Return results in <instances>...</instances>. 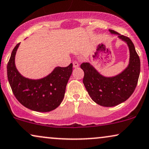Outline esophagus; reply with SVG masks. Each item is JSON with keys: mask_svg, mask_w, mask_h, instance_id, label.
<instances>
[{"mask_svg": "<svg viewBox=\"0 0 149 149\" xmlns=\"http://www.w3.org/2000/svg\"><path fill=\"white\" fill-rule=\"evenodd\" d=\"M79 66V64L77 61H74V62H73V68H78Z\"/></svg>", "mask_w": 149, "mask_h": 149, "instance_id": "obj_1", "label": "esophagus"}]
</instances>
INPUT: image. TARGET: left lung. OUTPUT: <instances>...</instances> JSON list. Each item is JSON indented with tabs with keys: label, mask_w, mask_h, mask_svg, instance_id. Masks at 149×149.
Segmentation results:
<instances>
[{
	"label": "left lung",
	"mask_w": 149,
	"mask_h": 149,
	"mask_svg": "<svg viewBox=\"0 0 149 149\" xmlns=\"http://www.w3.org/2000/svg\"><path fill=\"white\" fill-rule=\"evenodd\" d=\"M109 31L111 34L117 35L128 46L129 59L127 66L115 76L106 77L90 63L81 65L84 72L83 83L88 94L96 103L103 107H113L128 99L136 88L140 72V58L132 41L115 31Z\"/></svg>",
	"instance_id": "obj_1"
}]
</instances>
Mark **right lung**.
I'll return each mask as SVG.
<instances>
[{"label": "right lung", "instance_id": "right-lung-1", "mask_svg": "<svg viewBox=\"0 0 149 149\" xmlns=\"http://www.w3.org/2000/svg\"><path fill=\"white\" fill-rule=\"evenodd\" d=\"M20 44L11 53L7 64V78L15 98L23 106L33 111L48 112L56 109L64 97L67 83L72 72V63L67 67H55L41 79H32L22 76L15 63Z\"/></svg>", "mask_w": 149, "mask_h": 149}]
</instances>
